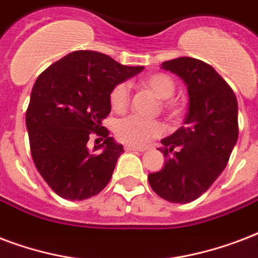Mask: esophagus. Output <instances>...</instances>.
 <instances>
[{"instance_id": "1", "label": "esophagus", "mask_w": 258, "mask_h": 258, "mask_svg": "<svg viewBox=\"0 0 258 258\" xmlns=\"http://www.w3.org/2000/svg\"><path fill=\"white\" fill-rule=\"evenodd\" d=\"M125 149H126V151L144 152V149H143V148H139V147H133V145H125Z\"/></svg>"}]
</instances>
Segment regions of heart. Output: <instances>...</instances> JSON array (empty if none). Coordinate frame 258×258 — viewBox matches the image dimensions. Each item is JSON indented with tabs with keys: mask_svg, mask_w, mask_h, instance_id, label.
<instances>
[{
	"mask_svg": "<svg viewBox=\"0 0 258 258\" xmlns=\"http://www.w3.org/2000/svg\"><path fill=\"white\" fill-rule=\"evenodd\" d=\"M143 85L155 93L160 99H164V107L172 115L179 114L180 107L176 102L169 98L175 93V82L167 74H152L143 81ZM111 109L117 113H121L129 105V87L126 83H118L110 94ZM165 132L164 123L157 119H148L140 115H129L117 121L114 126V133L117 139L122 143L135 147H143L153 139L160 137Z\"/></svg>",
	"mask_w": 258,
	"mask_h": 258,
	"instance_id": "heart-1",
	"label": "heart"
}]
</instances>
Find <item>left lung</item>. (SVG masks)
I'll list each match as a JSON object with an SVG mask.
<instances>
[{"instance_id": "8db88e82", "label": "left lung", "mask_w": 258, "mask_h": 258, "mask_svg": "<svg viewBox=\"0 0 258 258\" xmlns=\"http://www.w3.org/2000/svg\"><path fill=\"white\" fill-rule=\"evenodd\" d=\"M161 69L184 82V126L161 140L164 167L149 173L152 189L165 201L188 203L210 188L226 167L238 139V103L211 66L194 57L164 61Z\"/></svg>"}]
</instances>
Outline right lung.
Returning <instances> with one entry per match:
<instances>
[{"instance_id": "right-lung-1", "label": "right lung", "mask_w": 258, "mask_h": 258, "mask_svg": "<svg viewBox=\"0 0 258 258\" xmlns=\"http://www.w3.org/2000/svg\"><path fill=\"white\" fill-rule=\"evenodd\" d=\"M143 70L95 51H75L36 79L25 117L32 159L59 197L89 199L110 181L123 148L102 121L111 111V90ZM94 135L104 143L90 151Z\"/></svg>"}]
</instances>
